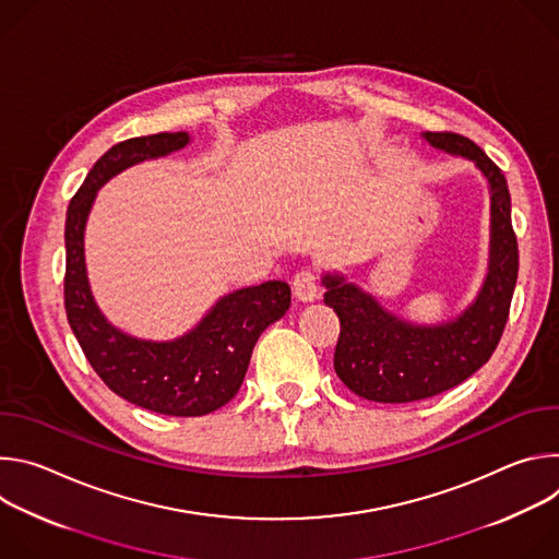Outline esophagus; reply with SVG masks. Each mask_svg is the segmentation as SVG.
<instances>
[{
	"mask_svg": "<svg viewBox=\"0 0 559 559\" xmlns=\"http://www.w3.org/2000/svg\"><path fill=\"white\" fill-rule=\"evenodd\" d=\"M292 292L298 300L309 302L318 298V276L313 270H300L292 281Z\"/></svg>",
	"mask_w": 559,
	"mask_h": 559,
	"instance_id": "esophagus-1",
	"label": "esophagus"
}]
</instances>
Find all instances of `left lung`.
Masks as SVG:
<instances>
[{
	"label": "left lung",
	"mask_w": 559,
	"mask_h": 559,
	"mask_svg": "<svg viewBox=\"0 0 559 559\" xmlns=\"http://www.w3.org/2000/svg\"><path fill=\"white\" fill-rule=\"evenodd\" d=\"M447 154L464 156L483 173L491 194L487 278L473 302L451 321L418 325L384 309L343 274H325V305L341 318L334 352L338 378L373 403H414L438 395L480 369L504 332L518 281V238L511 194L502 170L471 139L455 132H423Z\"/></svg>",
	"instance_id": "8db88e82"
}]
</instances>
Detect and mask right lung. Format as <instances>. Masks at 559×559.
<instances>
[{
	"instance_id": "1",
	"label": "right lung",
	"mask_w": 559,
	"mask_h": 559,
	"mask_svg": "<svg viewBox=\"0 0 559 559\" xmlns=\"http://www.w3.org/2000/svg\"><path fill=\"white\" fill-rule=\"evenodd\" d=\"M188 132H158L112 145L76 190L66 214L63 300L72 334L99 378L123 401L164 416H205L241 389L259 336L285 316L292 289L267 281L221 296L197 328L175 341H143L115 328L99 309L86 272L84 234L97 192L119 173L168 156Z\"/></svg>"
}]
</instances>
